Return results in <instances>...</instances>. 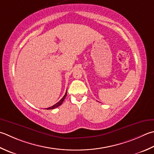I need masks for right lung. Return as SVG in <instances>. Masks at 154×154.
Listing matches in <instances>:
<instances>
[{
    "mask_svg": "<svg viewBox=\"0 0 154 154\" xmlns=\"http://www.w3.org/2000/svg\"><path fill=\"white\" fill-rule=\"evenodd\" d=\"M66 96H67V91H66L65 95L63 96V97L61 99V100H60L59 102H57V103L56 104L53 105V106H51V107H50L47 108L46 109H55V108H56V107H57L60 106V105H61L63 103V101H64V99H65V98L66 97Z\"/></svg>",
    "mask_w": 154,
    "mask_h": 154,
    "instance_id": "1",
    "label": "right lung"
}]
</instances>
